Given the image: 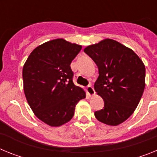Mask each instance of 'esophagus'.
I'll return each mask as SVG.
<instances>
[{
	"label": "esophagus",
	"mask_w": 157,
	"mask_h": 157,
	"mask_svg": "<svg viewBox=\"0 0 157 157\" xmlns=\"http://www.w3.org/2000/svg\"><path fill=\"white\" fill-rule=\"evenodd\" d=\"M86 93L88 94L89 97H92L95 94V90H94V87L92 86H88L86 87Z\"/></svg>",
	"instance_id": "esophagus-1"
}]
</instances>
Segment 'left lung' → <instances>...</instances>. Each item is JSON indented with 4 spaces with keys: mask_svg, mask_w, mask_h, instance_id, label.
<instances>
[{
    "mask_svg": "<svg viewBox=\"0 0 157 157\" xmlns=\"http://www.w3.org/2000/svg\"><path fill=\"white\" fill-rule=\"evenodd\" d=\"M84 52L98 67L94 90L105 102L95 117L107 125H119L139 104L145 86V64L132 49L109 38L86 47Z\"/></svg>",
    "mask_w": 157,
    "mask_h": 157,
    "instance_id": "8db88e82",
    "label": "left lung"
}]
</instances>
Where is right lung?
Returning <instances> with one entry per match:
<instances>
[{
	"mask_svg": "<svg viewBox=\"0 0 157 157\" xmlns=\"http://www.w3.org/2000/svg\"><path fill=\"white\" fill-rule=\"evenodd\" d=\"M82 45L57 38L32 51L23 67V90L30 109L40 120L51 127L67 123L80 100L86 98L73 82L71 63Z\"/></svg>",
	"mask_w": 157,
	"mask_h": 157,
	"instance_id": "right-lung-1",
	"label": "right lung"
}]
</instances>
